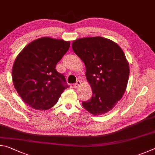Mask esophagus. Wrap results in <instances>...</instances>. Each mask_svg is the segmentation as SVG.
<instances>
[{
    "instance_id": "1",
    "label": "esophagus",
    "mask_w": 155,
    "mask_h": 155,
    "mask_svg": "<svg viewBox=\"0 0 155 155\" xmlns=\"http://www.w3.org/2000/svg\"><path fill=\"white\" fill-rule=\"evenodd\" d=\"M81 85V82L80 80H78L77 82H76V83L75 84H73V86H74V88H78L79 87V86Z\"/></svg>"
}]
</instances>
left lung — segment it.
Listing matches in <instances>:
<instances>
[{
    "label": "left lung",
    "instance_id": "obj_1",
    "mask_svg": "<svg viewBox=\"0 0 155 155\" xmlns=\"http://www.w3.org/2000/svg\"><path fill=\"white\" fill-rule=\"evenodd\" d=\"M72 49L86 66V77L93 96L82 102L94 116L112 110L123 97L129 77V64L123 50L113 41L101 37L73 41Z\"/></svg>",
    "mask_w": 155,
    "mask_h": 155
}]
</instances>
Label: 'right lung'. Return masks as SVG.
<instances>
[{
  "label": "right lung",
  "instance_id": "1",
  "mask_svg": "<svg viewBox=\"0 0 155 155\" xmlns=\"http://www.w3.org/2000/svg\"><path fill=\"white\" fill-rule=\"evenodd\" d=\"M69 46L70 41L44 37L28 43L16 57L13 83L28 106L39 110L50 109L69 87L63 74L55 68Z\"/></svg>",
  "mask_w": 155,
  "mask_h": 155
}]
</instances>
